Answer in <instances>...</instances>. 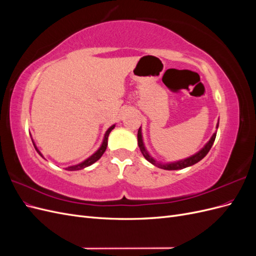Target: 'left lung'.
I'll use <instances>...</instances> for the list:
<instances>
[{
    "mask_svg": "<svg viewBox=\"0 0 256 256\" xmlns=\"http://www.w3.org/2000/svg\"><path fill=\"white\" fill-rule=\"evenodd\" d=\"M218 127H219V120H218V124H216V128L218 129ZM216 136V132H214V134L212 136L210 140H209V141L204 145L203 148L200 150H198L196 154H192V156H190V157H188V158H186V159L178 160V161H175V162H168V164H162V162H159V161H157V160H154V159L150 156V152H147L146 147H145V145H144V142H143V136H142V129H141V127L138 128V147H140V150H141V152L143 154L144 158H145L147 161H148V162H150L152 164H154V166H158V168H160L168 170V171H172V170H180V168H184L191 166H193V164H198V161L202 160V159L206 156V154H208V152L210 150L212 146V144H214V142Z\"/></svg>",
    "mask_w": 256,
    "mask_h": 256,
    "instance_id": "1",
    "label": "left lung"
}]
</instances>
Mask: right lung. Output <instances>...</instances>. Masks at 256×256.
I'll list each match as a JSON object with an SVG mask.
<instances>
[{
	"label": "right lung",
	"mask_w": 256,
	"mask_h": 256,
	"mask_svg": "<svg viewBox=\"0 0 256 256\" xmlns=\"http://www.w3.org/2000/svg\"><path fill=\"white\" fill-rule=\"evenodd\" d=\"M114 127H115V125H112L109 129H108V130L106 131L104 136V141H102V145H100L99 148H98L94 154H92V156H90L88 159H85L84 161L80 162V164H74V166H70L66 168L67 171H79V170H82V168H86V166H92V164H95V162H96L97 160H99L100 158H102V156L104 154V152H106V146H108V138H109V134H110L111 131L114 129ZM32 142H33V145H34V147H35L36 152H37L38 154H40V156L44 159V157L42 156V154L40 152V150L37 148V146H36L35 142L33 141V138H32Z\"/></svg>",
	"instance_id": "obj_1"
}]
</instances>
